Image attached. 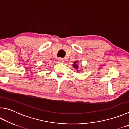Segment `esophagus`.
Masks as SVG:
<instances>
[{
    "mask_svg": "<svg viewBox=\"0 0 129 129\" xmlns=\"http://www.w3.org/2000/svg\"><path fill=\"white\" fill-rule=\"evenodd\" d=\"M58 61L60 63H63L64 62V58H59L58 59Z\"/></svg>",
    "mask_w": 129,
    "mask_h": 129,
    "instance_id": "obj_1",
    "label": "esophagus"
}]
</instances>
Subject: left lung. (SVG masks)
Wrapping results in <instances>:
<instances>
[{
    "label": "left lung",
    "mask_w": 129,
    "mask_h": 129,
    "mask_svg": "<svg viewBox=\"0 0 129 129\" xmlns=\"http://www.w3.org/2000/svg\"><path fill=\"white\" fill-rule=\"evenodd\" d=\"M73 68H74L77 70V72H78L79 66H78V61H74L73 62Z\"/></svg>",
    "instance_id": "obj_1"
}]
</instances>
